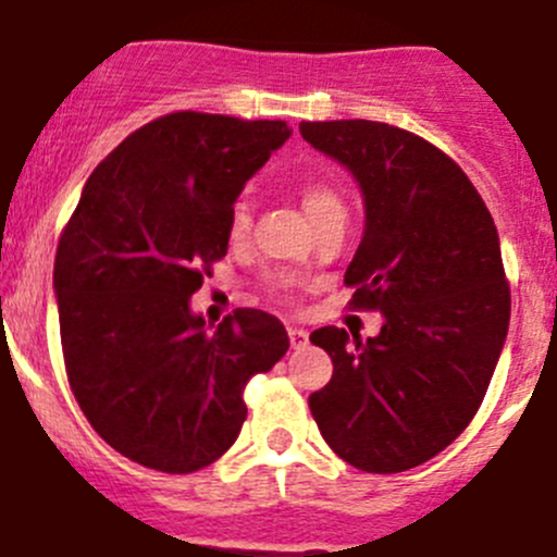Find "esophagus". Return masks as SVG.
I'll list each match as a JSON object with an SVG mask.
<instances>
[{
    "label": "esophagus",
    "instance_id": "1",
    "mask_svg": "<svg viewBox=\"0 0 557 557\" xmlns=\"http://www.w3.org/2000/svg\"><path fill=\"white\" fill-rule=\"evenodd\" d=\"M288 337H290V345H294V348H305V345L310 343V334L299 326H288Z\"/></svg>",
    "mask_w": 557,
    "mask_h": 557
}]
</instances>
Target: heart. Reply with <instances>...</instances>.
<instances>
[{"label": "heart", "mask_w": 557, "mask_h": 557, "mask_svg": "<svg viewBox=\"0 0 557 557\" xmlns=\"http://www.w3.org/2000/svg\"><path fill=\"white\" fill-rule=\"evenodd\" d=\"M301 203H305L307 214H310L312 223H321V220L332 218V214H348V207H345V198L337 187L326 185V182H305L301 187ZM252 225V203L250 198L242 193L228 209V239L242 242L247 234H250ZM269 294L280 301H290V290H294V280L288 274H269L263 280Z\"/></svg>", "instance_id": "heart-1"}]
</instances>
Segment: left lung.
<instances>
[{
	"mask_svg": "<svg viewBox=\"0 0 557 557\" xmlns=\"http://www.w3.org/2000/svg\"><path fill=\"white\" fill-rule=\"evenodd\" d=\"M301 138L343 163L367 223L345 272L350 310L383 315L377 337L310 334L332 381L310 394L323 441L348 466L399 473L471 424L509 332L511 294L493 214L446 152L386 122H301Z\"/></svg>",
	"mask_w": 557,
	"mask_h": 557,
	"instance_id": "8db88e82",
	"label": "left lung"
}]
</instances>
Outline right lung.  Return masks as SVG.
Wrapping results in <instances>:
<instances>
[{
	"mask_svg": "<svg viewBox=\"0 0 557 557\" xmlns=\"http://www.w3.org/2000/svg\"><path fill=\"white\" fill-rule=\"evenodd\" d=\"M280 119L176 111L129 133L86 180L53 290L70 388L95 433L144 468L193 473L239 438L245 386L288 350L239 307L214 332L190 296L228 250V209L283 147Z\"/></svg>",
	"mask_w": 557,
	"mask_h": 557,
	"instance_id": "1",
	"label": "right lung"
}]
</instances>
